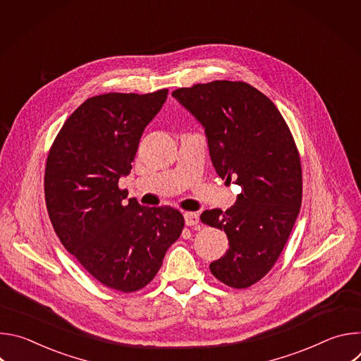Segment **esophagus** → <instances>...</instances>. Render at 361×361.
<instances>
[{
    "label": "esophagus",
    "mask_w": 361,
    "mask_h": 361,
    "mask_svg": "<svg viewBox=\"0 0 361 361\" xmlns=\"http://www.w3.org/2000/svg\"><path fill=\"white\" fill-rule=\"evenodd\" d=\"M184 221L187 226L192 227V226H197L200 223V216L197 213H192V212H187L184 213Z\"/></svg>",
    "instance_id": "34e87169"
}]
</instances>
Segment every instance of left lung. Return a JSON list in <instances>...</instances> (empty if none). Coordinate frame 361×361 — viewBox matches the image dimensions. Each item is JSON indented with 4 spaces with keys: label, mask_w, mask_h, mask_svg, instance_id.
I'll return each mask as SVG.
<instances>
[{
    "label": "left lung",
    "mask_w": 361,
    "mask_h": 361,
    "mask_svg": "<svg viewBox=\"0 0 361 361\" xmlns=\"http://www.w3.org/2000/svg\"><path fill=\"white\" fill-rule=\"evenodd\" d=\"M202 126L217 174L241 187L226 212L201 221L224 230L228 250L210 271L233 288L263 279L277 262L301 207L302 178L293 135L273 101L241 81H213L173 91Z\"/></svg>",
    "instance_id": "left-lung-1"
}]
</instances>
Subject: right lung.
I'll return each mask as SVG.
<instances>
[{"label": "right lung", "mask_w": 361, "mask_h": 361, "mask_svg": "<svg viewBox=\"0 0 361 361\" xmlns=\"http://www.w3.org/2000/svg\"><path fill=\"white\" fill-rule=\"evenodd\" d=\"M167 94L164 88L91 97L68 117L48 152L45 204L60 241L95 280L123 293L156 277L184 227L178 210L144 207L118 187Z\"/></svg>", "instance_id": "obj_1"}]
</instances>
